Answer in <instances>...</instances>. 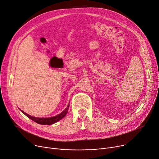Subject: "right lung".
Listing matches in <instances>:
<instances>
[{
  "label": "right lung",
  "instance_id": "add662e5",
  "mask_svg": "<svg viewBox=\"0 0 159 159\" xmlns=\"http://www.w3.org/2000/svg\"><path fill=\"white\" fill-rule=\"evenodd\" d=\"M69 107V104H68L67 108L65 109L64 111H62V113H60L59 115H58L55 116H53V117H50V118H36V117H34V116H30V115L27 114L26 113H25L21 110H20V111L24 115H25L28 118H29L32 120L36 122V123H38V124H41V125H52V124H53L56 123V122H57L58 121H59L60 120H61L66 115V114L68 111Z\"/></svg>",
  "mask_w": 159,
  "mask_h": 159
}]
</instances>
